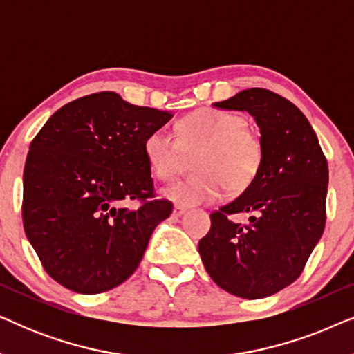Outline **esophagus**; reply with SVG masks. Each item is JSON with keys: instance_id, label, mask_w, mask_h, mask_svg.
<instances>
[{"instance_id": "1", "label": "esophagus", "mask_w": 354, "mask_h": 354, "mask_svg": "<svg viewBox=\"0 0 354 354\" xmlns=\"http://www.w3.org/2000/svg\"><path fill=\"white\" fill-rule=\"evenodd\" d=\"M185 212H187L185 207H182V206H174L172 216H174V217H182L183 214H185Z\"/></svg>"}]
</instances>
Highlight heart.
Here are the masks:
<instances>
[{"label":"heart","instance_id":"heart-1","mask_svg":"<svg viewBox=\"0 0 354 354\" xmlns=\"http://www.w3.org/2000/svg\"><path fill=\"white\" fill-rule=\"evenodd\" d=\"M145 156L162 180L178 176L188 156H195L196 176L174 182L162 195L177 206H200L222 200L227 192H245L258 177L264 159L259 133L243 115L221 109H200L178 124V137L154 129L145 138Z\"/></svg>","mask_w":354,"mask_h":354}]
</instances>
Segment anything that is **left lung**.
Instances as JSON below:
<instances>
[{"instance_id": "left-lung-1", "label": "left lung", "mask_w": 354, "mask_h": 354, "mask_svg": "<svg viewBox=\"0 0 354 354\" xmlns=\"http://www.w3.org/2000/svg\"><path fill=\"white\" fill-rule=\"evenodd\" d=\"M246 111L264 145L254 182L211 214V229L198 243L209 277L246 299L266 298L288 287L321 240L326 225L328 166L311 124L292 101L264 88H248L212 104ZM248 212V226L230 216Z\"/></svg>"}]
</instances>
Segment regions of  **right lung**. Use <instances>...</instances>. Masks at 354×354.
Segmentation results:
<instances>
[{"label":"right lung","instance_id":"add662e5","mask_svg":"<svg viewBox=\"0 0 354 354\" xmlns=\"http://www.w3.org/2000/svg\"><path fill=\"white\" fill-rule=\"evenodd\" d=\"M172 113L101 91L57 109L24 167V230L51 279L72 292L118 287L138 268L153 230L172 212L154 200L145 138ZM142 205L129 210L122 202Z\"/></svg>","mask_w":354,"mask_h":354}]
</instances>
